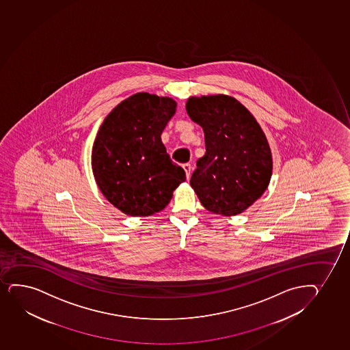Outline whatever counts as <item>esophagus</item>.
Wrapping results in <instances>:
<instances>
[{
  "mask_svg": "<svg viewBox=\"0 0 350 350\" xmlns=\"http://www.w3.org/2000/svg\"><path fill=\"white\" fill-rule=\"evenodd\" d=\"M183 169H185V174H187V177L189 178L190 172H191V165L190 163H185V165H182Z\"/></svg>",
  "mask_w": 350,
  "mask_h": 350,
  "instance_id": "obj_1",
  "label": "esophagus"
}]
</instances>
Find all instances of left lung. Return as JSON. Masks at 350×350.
<instances>
[{
    "instance_id": "left-lung-1",
    "label": "left lung",
    "mask_w": 350,
    "mask_h": 350,
    "mask_svg": "<svg viewBox=\"0 0 350 350\" xmlns=\"http://www.w3.org/2000/svg\"><path fill=\"white\" fill-rule=\"evenodd\" d=\"M204 131V157L197 160L190 185L205 209L234 216L265 191L272 155L254 116L229 96H191L185 105Z\"/></svg>"
}]
</instances>
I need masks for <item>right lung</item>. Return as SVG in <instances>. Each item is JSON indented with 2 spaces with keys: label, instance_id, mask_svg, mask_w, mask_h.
Listing matches in <instances>:
<instances>
[{
  "label": "right lung",
  "instance_id": "obj_1",
  "mask_svg": "<svg viewBox=\"0 0 350 350\" xmlns=\"http://www.w3.org/2000/svg\"><path fill=\"white\" fill-rule=\"evenodd\" d=\"M176 103L137 93L106 117L92 150L96 185L107 201L129 216H149L168 205L185 181L161 141Z\"/></svg>",
  "mask_w": 350,
  "mask_h": 350
}]
</instances>
